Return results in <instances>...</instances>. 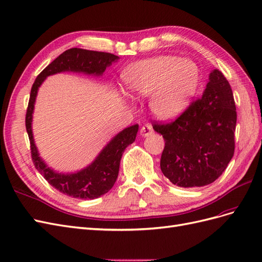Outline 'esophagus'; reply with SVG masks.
I'll use <instances>...</instances> for the list:
<instances>
[{
	"label": "esophagus",
	"instance_id": "1",
	"mask_svg": "<svg viewBox=\"0 0 262 262\" xmlns=\"http://www.w3.org/2000/svg\"><path fill=\"white\" fill-rule=\"evenodd\" d=\"M152 133H154V129H152V126L150 124H146L140 128V135L143 137L150 136Z\"/></svg>",
	"mask_w": 262,
	"mask_h": 262
}]
</instances>
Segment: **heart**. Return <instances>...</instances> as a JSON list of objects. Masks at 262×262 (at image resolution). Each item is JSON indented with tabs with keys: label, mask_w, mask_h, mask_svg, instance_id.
<instances>
[{
	"label": "heart",
	"mask_w": 262,
	"mask_h": 262,
	"mask_svg": "<svg viewBox=\"0 0 262 262\" xmlns=\"http://www.w3.org/2000/svg\"><path fill=\"white\" fill-rule=\"evenodd\" d=\"M124 81L132 95L149 98V107L160 119L181 115L196 91L199 68L190 59L157 56L129 66Z\"/></svg>",
	"instance_id": "heart-1"
}]
</instances>
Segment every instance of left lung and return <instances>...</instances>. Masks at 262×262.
<instances>
[{
	"mask_svg": "<svg viewBox=\"0 0 262 262\" xmlns=\"http://www.w3.org/2000/svg\"><path fill=\"white\" fill-rule=\"evenodd\" d=\"M236 121L233 91L214 69L200 100L174 122L154 125L166 141L160 159L164 177L181 188L213 183L234 156Z\"/></svg>",
	"mask_w": 262,
	"mask_h": 262,
	"instance_id": "obj_1",
	"label": "left lung"
}]
</instances>
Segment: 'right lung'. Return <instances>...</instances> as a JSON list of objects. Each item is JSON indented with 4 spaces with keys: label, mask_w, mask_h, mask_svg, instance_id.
<instances>
[{
    "label": "right lung",
    "mask_w": 262,
    "mask_h": 262,
    "mask_svg": "<svg viewBox=\"0 0 262 262\" xmlns=\"http://www.w3.org/2000/svg\"><path fill=\"white\" fill-rule=\"evenodd\" d=\"M118 59V56L108 54V52L71 48L62 52L60 56L49 63L38 74L32 86L25 122L29 141H31L33 162L36 169L50 185L69 196L82 200H93L100 198L113 188L118 176L119 162H121L123 152L127 146L135 141L138 125L135 124L119 132L85 168L71 173L58 172L48 167V164L42 160L35 145L32 124L38 89L47 77L60 72H76L101 77L107 67L116 62Z\"/></svg>",
    "instance_id": "obj_1"
}]
</instances>
